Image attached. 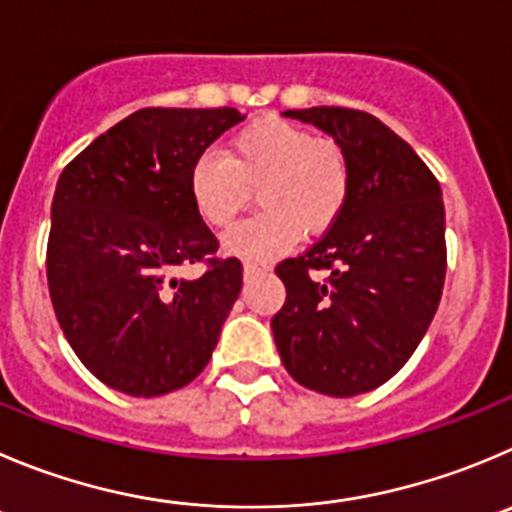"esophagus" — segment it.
<instances>
[{
  "label": "esophagus",
  "mask_w": 512,
  "mask_h": 512,
  "mask_svg": "<svg viewBox=\"0 0 512 512\" xmlns=\"http://www.w3.org/2000/svg\"><path fill=\"white\" fill-rule=\"evenodd\" d=\"M270 270L267 262H255V260H245V278H257L262 272Z\"/></svg>",
  "instance_id": "obj_1"
}]
</instances>
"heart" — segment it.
Listing matches in <instances>:
<instances>
[{"instance_id": "obj_1", "label": "heart", "mask_w": 512, "mask_h": 512, "mask_svg": "<svg viewBox=\"0 0 512 512\" xmlns=\"http://www.w3.org/2000/svg\"><path fill=\"white\" fill-rule=\"evenodd\" d=\"M262 212L237 224L224 247L250 260L283 255L300 234L336 224L351 194V164L331 138L283 118H262L229 141L227 154L204 151L189 169V197L199 217L227 229L250 204Z\"/></svg>"}]
</instances>
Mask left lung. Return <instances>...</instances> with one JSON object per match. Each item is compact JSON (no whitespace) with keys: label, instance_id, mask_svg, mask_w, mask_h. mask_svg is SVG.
<instances>
[{"label":"left lung","instance_id":"obj_1","mask_svg":"<svg viewBox=\"0 0 512 512\" xmlns=\"http://www.w3.org/2000/svg\"><path fill=\"white\" fill-rule=\"evenodd\" d=\"M283 116L313 123L346 151L351 194L321 240L275 267L288 295L272 336L305 389L364 394L407 364L437 313L447 272L442 189L371 113L318 105Z\"/></svg>","mask_w":512,"mask_h":512}]
</instances>
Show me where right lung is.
I'll return each mask as SVG.
<instances>
[{"label": "right lung", "instance_id": "right-lung-1", "mask_svg": "<svg viewBox=\"0 0 512 512\" xmlns=\"http://www.w3.org/2000/svg\"><path fill=\"white\" fill-rule=\"evenodd\" d=\"M234 108H143L80 151L60 174L47 285L62 333L111 389L161 396L197 379L242 290V262L189 197V169ZM204 261L202 279L176 266Z\"/></svg>", "mask_w": 512, "mask_h": 512}]
</instances>
